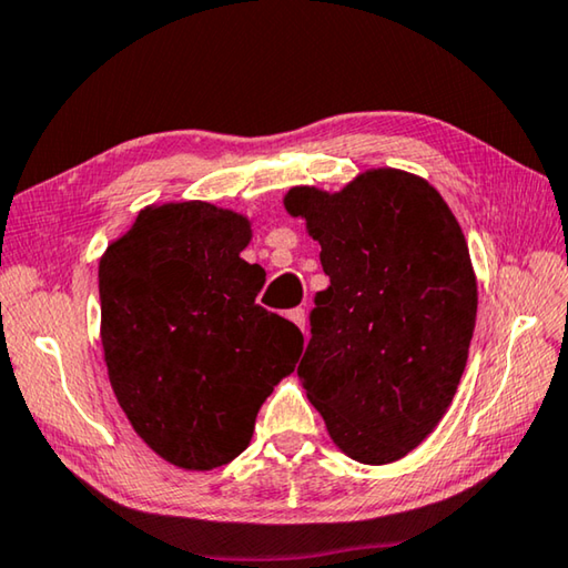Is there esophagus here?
Listing matches in <instances>:
<instances>
[{"mask_svg": "<svg viewBox=\"0 0 568 568\" xmlns=\"http://www.w3.org/2000/svg\"><path fill=\"white\" fill-rule=\"evenodd\" d=\"M287 318H291L297 325V328L305 333V311H303V307H293V311L287 313Z\"/></svg>", "mask_w": 568, "mask_h": 568, "instance_id": "obj_1", "label": "esophagus"}]
</instances>
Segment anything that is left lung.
Listing matches in <instances>:
<instances>
[{
	"label": "left lung",
	"mask_w": 568,
	"mask_h": 568,
	"mask_svg": "<svg viewBox=\"0 0 568 568\" xmlns=\"http://www.w3.org/2000/svg\"><path fill=\"white\" fill-rule=\"evenodd\" d=\"M283 205L331 277L297 365L307 400L353 460H398L444 418L468 361L478 291L458 220L434 185L393 168L338 192L291 187Z\"/></svg>",
	"instance_id": "left-lung-1"
}]
</instances>
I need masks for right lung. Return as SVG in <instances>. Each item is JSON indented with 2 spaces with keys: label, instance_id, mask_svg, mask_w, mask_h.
<instances>
[{
  "label": "right lung",
  "instance_id": "add662e5",
  "mask_svg": "<svg viewBox=\"0 0 568 568\" xmlns=\"http://www.w3.org/2000/svg\"><path fill=\"white\" fill-rule=\"evenodd\" d=\"M253 230L200 200L140 210L100 261L102 348L134 434L187 470L225 466L303 353V333L255 303Z\"/></svg>",
  "mask_w": 568,
  "mask_h": 568
}]
</instances>
